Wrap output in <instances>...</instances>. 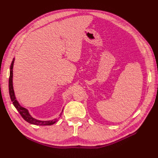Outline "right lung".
I'll list each match as a JSON object with an SVG mask.
<instances>
[{
  "mask_svg": "<svg viewBox=\"0 0 158 158\" xmlns=\"http://www.w3.org/2000/svg\"><path fill=\"white\" fill-rule=\"evenodd\" d=\"M14 59H13L12 63L10 65V77H9V94H10V97L11 99V101L12 102V103L14 105V106L16 107L17 109V111L20 113L21 114V116L22 118L24 119L25 121H26L27 123H29L30 124H32V125H53L54 123H55L58 119L55 118L53 120L51 121H40V120H37V119L33 118L31 114H30L28 110L24 107H23L20 106V104L19 103V102L16 100V96H15V94H14V91L13 88V82H12V78H13V66H14ZM62 111V112H63ZM61 114H60V116H61Z\"/></svg>",
  "mask_w": 158,
  "mask_h": 158,
  "instance_id": "add662e5",
  "label": "right lung"
}]
</instances>
